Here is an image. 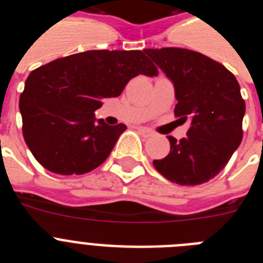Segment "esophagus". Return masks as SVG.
I'll return each instance as SVG.
<instances>
[{
  "label": "esophagus",
  "mask_w": 263,
  "mask_h": 263,
  "mask_svg": "<svg viewBox=\"0 0 263 263\" xmlns=\"http://www.w3.org/2000/svg\"><path fill=\"white\" fill-rule=\"evenodd\" d=\"M137 129H138V132L142 134L143 137H152L153 134H154V132H153V130H150V129H147V127L139 126V127H137Z\"/></svg>",
  "instance_id": "34e87169"
}]
</instances>
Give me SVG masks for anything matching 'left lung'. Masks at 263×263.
I'll list each match as a JSON object with an SVG mask.
<instances>
[{"instance_id": "left-lung-1", "label": "left lung", "mask_w": 263, "mask_h": 263, "mask_svg": "<svg viewBox=\"0 0 263 263\" xmlns=\"http://www.w3.org/2000/svg\"><path fill=\"white\" fill-rule=\"evenodd\" d=\"M175 88L176 117L190 121L187 137L168 136L170 153L153 164L166 179L196 185L215 178L242 141L245 101L240 84L222 64L185 48H146Z\"/></svg>"}]
</instances>
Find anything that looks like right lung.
Returning <instances> with one entry per match:
<instances>
[{"mask_svg": "<svg viewBox=\"0 0 263 263\" xmlns=\"http://www.w3.org/2000/svg\"><path fill=\"white\" fill-rule=\"evenodd\" d=\"M157 76L145 51L90 50L34 69L20 97L23 138L34 158L60 175L89 173L109 157L126 125L96 120L101 100L130 79Z\"/></svg>", "mask_w": 263, "mask_h": 263, "instance_id": "1", "label": "right lung"}]
</instances>
